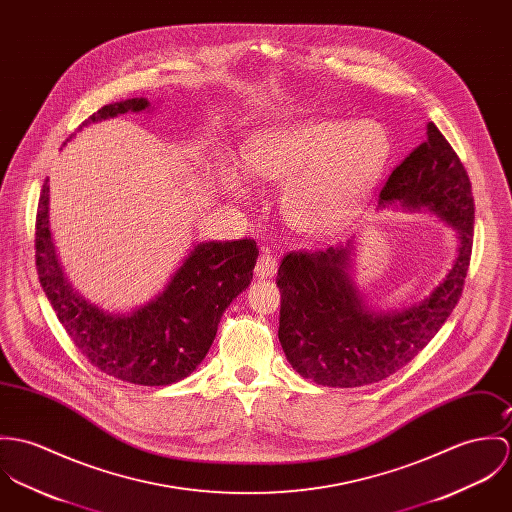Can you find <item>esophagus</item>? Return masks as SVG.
I'll return each mask as SVG.
<instances>
[{
    "instance_id": "1",
    "label": "esophagus",
    "mask_w": 512,
    "mask_h": 512,
    "mask_svg": "<svg viewBox=\"0 0 512 512\" xmlns=\"http://www.w3.org/2000/svg\"><path fill=\"white\" fill-rule=\"evenodd\" d=\"M277 267H279L277 257L271 253L269 247H263L261 257H259L257 265H255V275H257L259 279H271V277H275Z\"/></svg>"
}]
</instances>
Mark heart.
I'll list each match as a JSON object with an SVG mask.
<instances>
[{
	"instance_id": "b5f03b06",
	"label": "heart",
	"mask_w": 512,
	"mask_h": 512,
	"mask_svg": "<svg viewBox=\"0 0 512 512\" xmlns=\"http://www.w3.org/2000/svg\"><path fill=\"white\" fill-rule=\"evenodd\" d=\"M391 159V139L375 121L318 119L253 135L241 153L243 171L284 184L288 218L310 233L349 224L377 186ZM224 182L241 192L233 172Z\"/></svg>"
}]
</instances>
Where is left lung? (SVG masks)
<instances>
[{
    "label": "left lung",
    "mask_w": 512,
    "mask_h": 512,
    "mask_svg": "<svg viewBox=\"0 0 512 512\" xmlns=\"http://www.w3.org/2000/svg\"><path fill=\"white\" fill-rule=\"evenodd\" d=\"M418 145L379 194V206L428 210L459 239L454 267L424 300L393 312L365 306L349 275L353 241L288 253L279 267V341L292 369L324 387L379 383L412 361L444 326L467 277L475 204L452 145L430 121Z\"/></svg>",
    "instance_id": "left-lung-1"
}]
</instances>
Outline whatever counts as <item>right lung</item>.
Listing matches in <instances>:
<instances>
[{
  "label": "right lung",
  "instance_id": "add662e5",
  "mask_svg": "<svg viewBox=\"0 0 512 512\" xmlns=\"http://www.w3.org/2000/svg\"><path fill=\"white\" fill-rule=\"evenodd\" d=\"M143 110H149L145 98L108 104L78 131L108 117ZM47 182L35 226L37 273L70 340L94 367L123 383L165 387L188 377L206 357L231 300L251 283L257 243H198L153 300L129 314H110L82 298L62 273L49 228Z\"/></svg>",
  "mask_w": 512,
  "mask_h": 512
}]
</instances>
